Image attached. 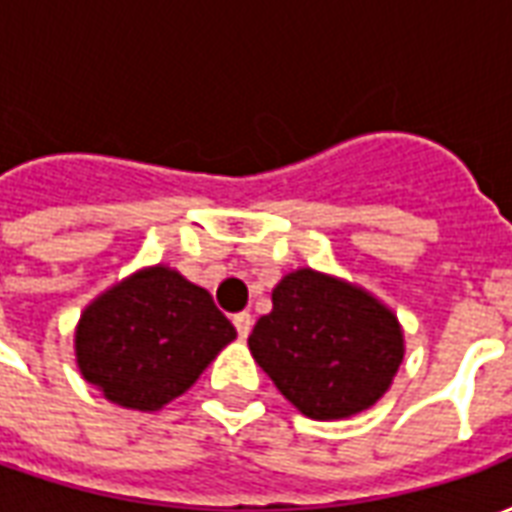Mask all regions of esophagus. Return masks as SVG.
Instances as JSON below:
<instances>
[{"label": "esophagus", "mask_w": 512, "mask_h": 512, "mask_svg": "<svg viewBox=\"0 0 512 512\" xmlns=\"http://www.w3.org/2000/svg\"><path fill=\"white\" fill-rule=\"evenodd\" d=\"M233 326L238 337H249V332H252V315L249 312H238V315H233Z\"/></svg>", "instance_id": "1"}]
</instances>
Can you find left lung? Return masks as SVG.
Returning a JSON list of instances; mask_svg holds the SVG:
<instances>
[{
  "mask_svg": "<svg viewBox=\"0 0 512 512\" xmlns=\"http://www.w3.org/2000/svg\"><path fill=\"white\" fill-rule=\"evenodd\" d=\"M271 301L249 351L304 417H351L384 395L403 362V332L381 301L312 268L288 274Z\"/></svg>",
  "mask_w": 512,
  "mask_h": 512,
  "instance_id": "8db88e82",
  "label": "left lung"
}]
</instances>
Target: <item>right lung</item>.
I'll return each mask as SVG.
<instances>
[{
    "instance_id": "obj_1",
    "label": "right lung",
    "mask_w": 512,
    "mask_h": 512,
    "mask_svg": "<svg viewBox=\"0 0 512 512\" xmlns=\"http://www.w3.org/2000/svg\"><path fill=\"white\" fill-rule=\"evenodd\" d=\"M230 340L233 323L216 310L211 293L156 266L84 310L76 362L112 403L156 411L183 395Z\"/></svg>"
}]
</instances>
